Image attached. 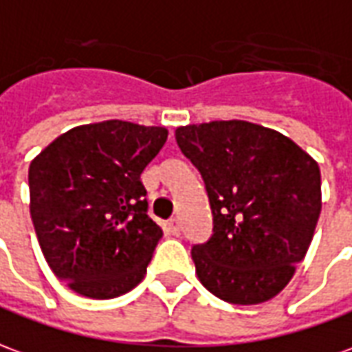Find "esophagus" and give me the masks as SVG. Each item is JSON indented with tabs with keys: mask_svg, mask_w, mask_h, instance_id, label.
<instances>
[{
	"mask_svg": "<svg viewBox=\"0 0 352 352\" xmlns=\"http://www.w3.org/2000/svg\"><path fill=\"white\" fill-rule=\"evenodd\" d=\"M168 228H169V232H171L173 236L181 234V223H179L177 219H171V221H169Z\"/></svg>",
	"mask_w": 352,
	"mask_h": 352,
	"instance_id": "34e87169",
	"label": "esophagus"
}]
</instances>
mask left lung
<instances>
[{"label": "left lung", "mask_w": 352, "mask_h": 352, "mask_svg": "<svg viewBox=\"0 0 352 352\" xmlns=\"http://www.w3.org/2000/svg\"><path fill=\"white\" fill-rule=\"evenodd\" d=\"M208 188L213 234L194 245L201 286L232 305H259L294 278L322 210L320 168L297 142L244 120L175 129Z\"/></svg>", "instance_id": "obj_1"}]
</instances>
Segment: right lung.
<instances>
[{"label":"right lung","instance_id":"right-lung-1","mask_svg":"<svg viewBox=\"0 0 352 352\" xmlns=\"http://www.w3.org/2000/svg\"><path fill=\"white\" fill-rule=\"evenodd\" d=\"M166 141V127L107 120L72 127L30 162L39 248L72 292L112 299L144 278L164 230L146 215L141 173Z\"/></svg>","mask_w":352,"mask_h":352}]
</instances>
